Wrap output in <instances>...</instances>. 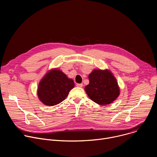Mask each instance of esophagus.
<instances>
[{
  "instance_id": "34e87169",
  "label": "esophagus",
  "mask_w": 157,
  "mask_h": 157,
  "mask_svg": "<svg viewBox=\"0 0 157 157\" xmlns=\"http://www.w3.org/2000/svg\"><path fill=\"white\" fill-rule=\"evenodd\" d=\"M83 86L82 84H76V86L78 87H82Z\"/></svg>"
}]
</instances>
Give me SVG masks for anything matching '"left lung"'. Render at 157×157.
<instances>
[{"label":"left lung","instance_id":"1","mask_svg":"<svg viewBox=\"0 0 157 157\" xmlns=\"http://www.w3.org/2000/svg\"><path fill=\"white\" fill-rule=\"evenodd\" d=\"M89 84L85 91L93 101L99 105L113 102L119 96L120 91L114 76L107 70H94L89 75Z\"/></svg>","mask_w":157,"mask_h":157}]
</instances>
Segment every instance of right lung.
Returning <instances> with one entry per match:
<instances>
[{
    "label": "right lung",
    "mask_w": 157,
    "mask_h": 157,
    "mask_svg": "<svg viewBox=\"0 0 157 157\" xmlns=\"http://www.w3.org/2000/svg\"><path fill=\"white\" fill-rule=\"evenodd\" d=\"M75 86L71 79L57 70H53L43 77L39 83L38 96L47 105H55L63 101Z\"/></svg>",
    "instance_id": "right-lung-1"
}]
</instances>
